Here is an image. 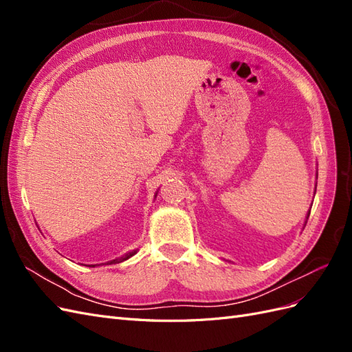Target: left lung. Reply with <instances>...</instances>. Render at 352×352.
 <instances>
[{"mask_svg":"<svg viewBox=\"0 0 352 352\" xmlns=\"http://www.w3.org/2000/svg\"><path fill=\"white\" fill-rule=\"evenodd\" d=\"M308 216H310V211H308ZM308 216H307V219H308Z\"/></svg>","mask_w":352,"mask_h":352,"instance_id":"1","label":"left lung"}]
</instances>
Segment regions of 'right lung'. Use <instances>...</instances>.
Returning a JSON list of instances; mask_svg holds the SVG:
<instances>
[{
  "label": "right lung",
  "mask_w": 352,
  "mask_h": 352,
  "mask_svg": "<svg viewBox=\"0 0 352 352\" xmlns=\"http://www.w3.org/2000/svg\"><path fill=\"white\" fill-rule=\"evenodd\" d=\"M135 254H136V251L127 252V254H124V255H123V257H120V258H116V260H111V261H109V263H110V264H113V263H114V264H116V263H122V261H124V260H127V258H131L132 255H135ZM109 263H107V264H109ZM92 267H94V265H92Z\"/></svg>",
  "instance_id": "add662e5"
}]
</instances>
